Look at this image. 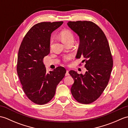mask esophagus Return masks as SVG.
I'll use <instances>...</instances> for the list:
<instances>
[{"label":"esophagus","mask_w":128,"mask_h":128,"mask_svg":"<svg viewBox=\"0 0 128 128\" xmlns=\"http://www.w3.org/2000/svg\"><path fill=\"white\" fill-rule=\"evenodd\" d=\"M69 71L68 70H66V76H69Z\"/></svg>","instance_id":"obj_1"}]
</instances>
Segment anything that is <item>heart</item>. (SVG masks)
Wrapping results in <instances>:
<instances>
[{"instance_id":"b5f03b06","label":"heart","mask_w":128,"mask_h":128,"mask_svg":"<svg viewBox=\"0 0 128 128\" xmlns=\"http://www.w3.org/2000/svg\"><path fill=\"white\" fill-rule=\"evenodd\" d=\"M60 37L62 42L65 43L66 44L71 41H74V35H73L72 33L70 31L68 30H62L60 32ZM71 58V56H65L64 58V61L67 62Z\"/></svg>"}]
</instances>
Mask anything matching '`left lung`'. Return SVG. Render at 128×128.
<instances>
[{
  "instance_id": "obj_1",
  "label": "left lung",
  "mask_w": 128,
  "mask_h": 128,
  "mask_svg": "<svg viewBox=\"0 0 128 128\" xmlns=\"http://www.w3.org/2000/svg\"><path fill=\"white\" fill-rule=\"evenodd\" d=\"M67 25L76 34L80 44L76 56L84 58L85 74L70 70L74 82L71 92L78 102L90 104L98 98L107 87L113 67V59L104 32L91 21H69Z\"/></svg>"
}]
</instances>
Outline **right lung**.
<instances>
[{
	"mask_svg": "<svg viewBox=\"0 0 128 128\" xmlns=\"http://www.w3.org/2000/svg\"><path fill=\"white\" fill-rule=\"evenodd\" d=\"M63 22H43L32 26L18 50L17 72L26 95L32 102L44 104L53 98L57 85L66 73L64 67L46 72L43 60L50 53L51 34Z\"/></svg>",
	"mask_w": 128,
	"mask_h": 128,
	"instance_id": "1",
	"label": "right lung"
}]
</instances>
